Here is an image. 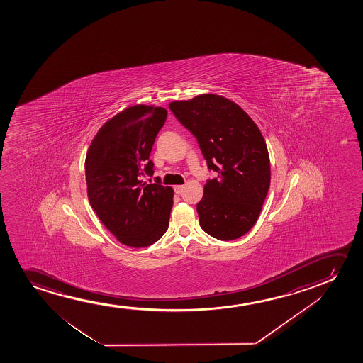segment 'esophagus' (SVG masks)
Returning <instances> with one entry per match:
<instances>
[{
    "instance_id": "esophagus-1",
    "label": "esophagus",
    "mask_w": 363,
    "mask_h": 363,
    "mask_svg": "<svg viewBox=\"0 0 363 363\" xmlns=\"http://www.w3.org/2000/svg\"><path fill=\"white\" fill-rule=\"evenodd\" d=\"M174 194H182V192H184V184H179V186H174Z\"/></svg>"
}]
</instances>
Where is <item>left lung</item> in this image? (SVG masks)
<instances>
[{"label": "left lung", "mask_w": 363, "mask_h": 363, "mask_svg": "<svg viewBox=\"0 0 363 363\" xmlns=\"http://www.w3.org/2000/svg\"><path fill=\"white\" fill-rule=\"evenodd\" d=\"M197 138L209 169L218 179L204 184L197 203L199 225L220 240H233L257 223L270 186L268 147L258 125L234 101L201 94L169 104Z\"/></svg>", "instance_id": "8db88e82"}]
</instances>
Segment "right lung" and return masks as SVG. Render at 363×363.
I'll return each instance as SVG.
<instances>
[{"label": "right lung", "instance_id": "obj_1", "mask_svg": "<svg viewBox=\"0 0 363 363\" xmlns=\"http://www.w3.org/2000/svg\"><path fill=\"white\" fill-rule=\"evenodd\" d=\"M167 110L133 105L110 118L90 143L85 181L90 206L120 243L143 248L157 242L169 228L174 189L147 184L149 156Z\"/></svg>", "mask_w": 363, "mask_h": 363}]
</instances>
